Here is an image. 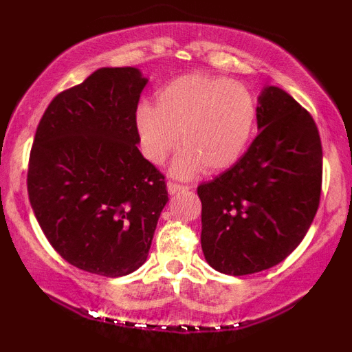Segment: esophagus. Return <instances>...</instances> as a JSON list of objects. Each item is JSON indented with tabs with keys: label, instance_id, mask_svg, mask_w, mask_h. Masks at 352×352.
Segmentation results:
<instances>
[{
	"label": "esophagus",
	"instance_id": "34e87169",
	"mask_svg": "<svg viewBox=\"0 0 352 352\" xmlns=\"http://www.w3.org/2000/svg\"><path fill=\"white\" fill-rule=\"evenodd\" d=\"M190 187L187 185H180V184H175V182H168L167 184V190L170 195H175V193H180V192H185V190H188Z\"/></svg>",
	"mask_w": 352,
	"mask_h": 352
}]
</instances>
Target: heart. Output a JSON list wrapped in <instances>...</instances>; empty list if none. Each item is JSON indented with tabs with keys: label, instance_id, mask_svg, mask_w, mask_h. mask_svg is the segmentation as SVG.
Returning <instances> with one entry per match:
<instances>
[{
	"label": "heart",
	"instance_id": "b5f03b06",
	"mask_svg": "<svg viewBox=\"0 0 352 352\" xmlns=\"http://www.w3.org/2000/svg\"><path fill=\"white\" fill-rule=\"evenodd\" d=\"M256 100L238 80L187 74L157 91L155 107L139 104L135 131L142 153L162 164L180 142L185 145L172 170L192 177L201 167L221 170L243 155L256 127Z\"/></svg>",
	"mask_w": 352,
	"mask_h": 352
}]
</instances>
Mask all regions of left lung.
Here are the masks:
<instances>
[{
  "label": "left lung",
  "instance_id": "left-lung-1",
  "mask_svg": "<svg viewBox=\"0 0 352 352\" xmlns=\"http://www.w3.org/2000/svg\"><path fill=\"white\" fill-rule=\"evenodd\" d=\"M256 114L260 132L243 157L197 188L205 260L233 276L281 263L308 233L321 199L322 148L309 112L268 86Z\"/></svg>",
  "mask_w": 352,
  "mask_h": 352
}]
</instances>
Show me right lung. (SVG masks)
Listing matches in <instances>:
<instances>
[{
	"label": "right lung",
	"instance_id": "add662e5",
	"mask_svg": "<svg viewBox=\"0 0 352 352\" xmlns=\"http://www.w3.org/2000/svg\"><path fill=\"white\" fill-rule=\"evenodd\" d=\"M145 84L135 67H100L56 96L36 129L31 207L52 248L87 273L142 266L168 201L165 177L137 148Z\"/></svg>",
	"mask_w": 352,
	"mask_h": 352
}]
</instances>
